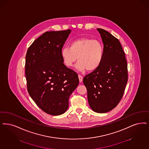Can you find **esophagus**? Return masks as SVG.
I'll return each mask as SVG.
<instances>
[{
	"mask_svg": "<svg viewBox=\"0 0 149 149\" xmlns=\"http://www.w3.org/2000/svg\"><path fill=\"white\" fill-rule=\"evenodd\" d=\"M78 77H79V81H80V83H81V82L83 81V77H82L81 75H78Z\"/></svg>",
	"mask_w": 149,
	"mask_h": 149,
	"instance_id": "esophagus-1",
	"label": "esophagus"
}]
</instances>
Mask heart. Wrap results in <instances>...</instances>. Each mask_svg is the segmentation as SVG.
I'll return each instance as SVG.
<instances>
[{"instance_id": "obj_1", "label": "heart", "mask_w": 149, "mask_h": 149, "mask_svg": "<svg viewBox=\"0 0 149 149\" xmlns=\"http://www.w3.org/2000/svg\"><path fill=\"white\" fill-rule=\"evenodd\" d=\"M104 50L101 42L93 39L80 38L70 43L69 47H64L61 51L63 63L70 68L79 60L76 68L83 72L95 70L100 65Z\"/></svg>"}]
</instances>
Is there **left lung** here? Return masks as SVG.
<instances>
[{
	"instance_id": "left-lung-1",
	"label": "left lung",
	"mask_w": 149,
	"mask_h": 149,
	"mask_svg": "<svg viewBox=\"0 0 149 149\" xmlns=\"http://www.w3.org/2000/svg\"><path fill=\"white\" fill-rule=\"evenodd\" d=\"M104 44L100 65L86 75L83 83L88 91L90 107L96 113H105L116 107L127 82V65L119 40L107 30L97 29Z\"/></svg>"
}]
</instances>
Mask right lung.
<instances>
[{"label": "right lung", "mask_w": 149, "mask_h": 149, "mask_svg": "<svg viewBox=\"0 0 149 149\" xmlns=\"http://www.w3.org/2000/svg\"><path fill=\"white\" fill-rule=\"evenodd\" d=\"M72 30L44 33L28 48L25 76L28 91L46 113L59 115L69 107V98L79 83L77 74L63 61L61 49Z\"/></svg>", "instance_id": "right-lung-1"}]
</instances>
